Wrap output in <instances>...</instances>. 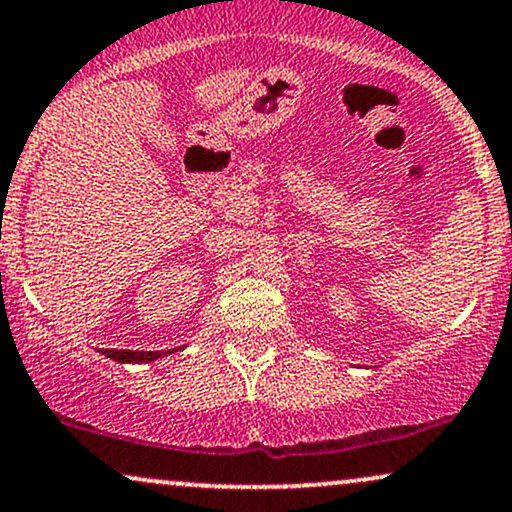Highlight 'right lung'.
Wrapping results in <instances>:
<instances>
[{"label": "right lung", "mask_w": 512, "mask_h": 512, "mask_svg": "<svg viewBox=\"0 0 512 512\" xmlns=\"http://www.w3.org/2000/svg\"><path fill=\"white\" fill-rule=\"evenodd\" d=\"M178 351V349H173ZM173 351H166V354H173ZM105 356L113 358L117 363H151L156 361V358L166 356L163 351H115V349H105L103 351Z\"/></svg>", "instance_id": "obj_1"}]
</instances>
